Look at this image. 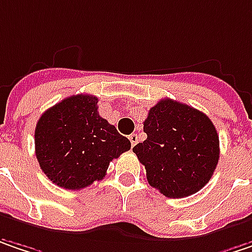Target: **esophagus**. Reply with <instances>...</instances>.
<instances>
[{"label":"esophagus","mask_w":252,"mask_h":252,"mask_svg":"<svg viewBox=\"0 0 252 252\" xmlns=\"http://www.w3.org/2000/svg\"><path fill=\"white\" fill-rule=\"evenodd\" d=\"M128 138H129V141H131V145H132V147L138 142V135H137V134H131Z\"/></svg>","instance_id":"1"}]
</instances>
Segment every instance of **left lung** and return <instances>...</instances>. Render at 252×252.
<instances>
[{
    "label": "left lung",
    "instance_id": "8db88e82",
    "mask_svg": "<svg viewBox=\"0 0 252 252\" xmlns=\"http://www.w3.org/2000/svg\"><path fill=\"white\" fill-rule=\"evenodd\" d=\"M147 140L132 151L147 180L168 198L198 192L210 181L220 158V140L211 120L187 104L165 98L144 121Z\"/></svg>",
    "mask_w": 252,
    "mask_h": 252
}]
</instances>
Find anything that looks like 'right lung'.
Returning <instances> with one entry per match:
<instances>
[{
    "mask_svg": "<svg viewBox=\"0 0 252 252\" xmlns=\"http://www.w3.org/2000/svg\"><path fill=\"white\" fill-rule=\"evenodd\" d=\"M98 98L68 96L44 112L35 126V156L54 184L81 189L105 177L114 158L131 148L117 128L99 117Z\"/></svg>",
    "mask_w": 252,
    "mask_h": 252,
    "instance_id": "right-lung-1",
    "label": "right lung"
}]
</instances>
